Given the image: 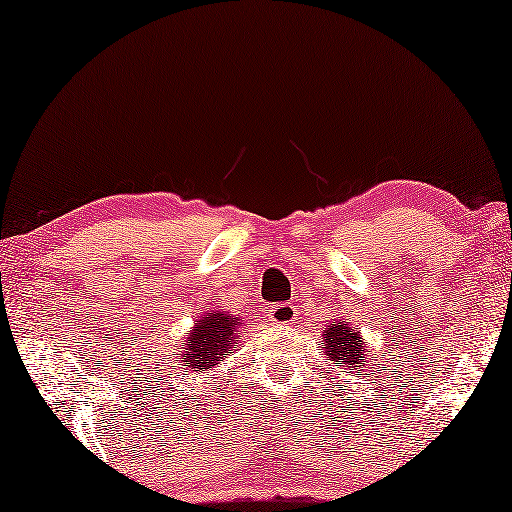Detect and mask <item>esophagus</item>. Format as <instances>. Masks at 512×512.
<instances>
[{
	"label": "esophagus",
	"instance_id": "1",
	"mask_svg": "<svg viewBox=\"0 0 512 512\" xmlns=\"http://www.w3.org/2000/svg\"><path fill=\"white\" fill-rule=\"evenodd\" d=\"M267 317H270V322L276 326H286L297 320V308L292 304H276L270 308Z\"/></svg>",
	"mask_w": 512,
	"mask_h": 512
}]
</instances>
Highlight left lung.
<instances>
[{
  "label": "left lung",
  "instance_id": "left-lung-1",
  "mask_svg": "<svg viewBox=\"0 0 512 512\" xmlns=\"http://www.w3.org/2000/svg\"><path fill=\"white\" fill-rule=\"evenodd\" d=\"M322 349L324 356L329 358L335 367H342V370L360 372L363 367H367V363H370V354H367L363 335L351 326L347 317H335V320L322 331Z\"/></svg>",
  "mask_w": 512,
  "mask_h": 512
}]
</instances>
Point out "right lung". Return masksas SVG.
Returning a JSON list of instances; mask_svg holds the SVG:
<instances>
[{
	"label": "right lung",
	"mask_w": 512,
	"mask_h": 512,
	"mask_svg": "<svg viewBox=\"0 0 512 512\" xmlns=\"http://www.w3.org/2000/svg\"><path fill=\"white\" fill-rule=\"evenodd\" d=\"M242 329H245L242 317L226 311L204 313L179 345L172 370H179L177 376L183 372L204 376L233 354L242 338Z\"/></svg>",
	"instance_id": "1"
}]
</instances>
